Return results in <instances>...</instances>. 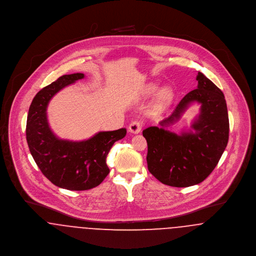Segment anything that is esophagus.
I'll list each match as a JSON object with an SVG mask.
<instances>
[{
  "mask_svg": "<svg viewBox=\"0 0 256 256\" xmlns=\"http://www.w3.org/2000/svg\"><path fill=\"white\" fill-rule=\"evenodd\" d=\"M142 122L140 120H134L130 124L128 130L132 134H140L142 132Z\"/></svg>",
  "mask_w": 256,
  "mask_h": 256,
  "instance_id": "obj_1",
  "label": "esophagus"
}]
</instances>
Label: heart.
I'll return each instance as SVG.
<instances>
[{"instance_id": "b5f03b06", "label": "heart", "mask_w": 256, "mask_h": 256, "mask_svg": "<svg viewBox=\"0 0 256 256\" xmlns=\"http://www.w3.org/2000/svg\"><path fill=\"white\" fill-rule=\"evenodd\" d=\"M158 89H159V86H156V84H149V86L145 87L144 94L147 97L152 96L158 91ZM172 99H174L172 90L170 88H168V87L163 88L158 92V94L155 97L154 107L157 110H162V109H164V108H166L167 106L170 105Z\"/></svg>"}]
</instances>
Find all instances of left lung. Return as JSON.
Listing matches in <instances>:
<instances>
[{"instance_id": "1", "label": "left lung", "mask_w": 256, "mask_h": 256, "mask_svg": "<svg viewBox=\"0 0 256 256\" xmlns=\"http://www.w3.org/2000/svg\"><path fill=\"white\" fill-rule=\"evenodd\" d=\"M196 80L198 88L188 92L172 114L160 122L162 128L149 126L142 132L148 145V170L170 186L186 188L203 182L217 166L228 140V116L223 92L201 72ZM194 102L202 104L200 114L192 125L194 133L176 135L164 130Z\"/></svg>"}]
</instances>
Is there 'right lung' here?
<instances>
[{
    "mask_svg": "<svg viewBox=\"0 0 256 256\" xmlns=\"http://www.w3.org/2000/svg\"><path fill=\"white\" fill-rule=\"evenodd\" d=\"M84 78L80 72L64 74L41 89L32 100L26 122V140L35 163L52 184L68 190L99 186L110 172L106 164L110 149L126 134V128H120L100 132L82 142H70L53 134L46 113L50 100L60 89Z\"/></svg>",
    "mask_w": 256,
    "mask_h": 256,
    "instance_id": "right-lung-1",
    "label": "right lung"
}]
</instances>
